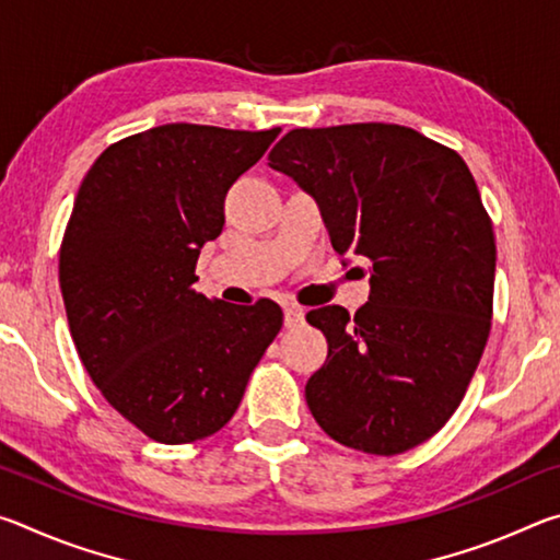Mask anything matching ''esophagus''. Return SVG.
<instances>
[{
    "label": "esophagus",
    "instance_id": "1",
    "mask_svg": "<svg viewBox=\"0 0 560 560\" xmlns=\"http://www.w3.org/2000/svg\"><path fill=\"white\" fill-rule=\"evenodd\" d=\"M303 316H306V311H303L301 306H296V303H287V306H283V320H287L289 328L291 326H299L301 320H303Z\"/></svg>",
    "mask_w": 560,
    "mask_h": 560
}]
</instances>
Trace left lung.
Returning <instances> with one entry per match:
<instances>
[{"label":"left lung","instance_id":"obj_1","mask_svg":"<svg viewBox=\"0 0 560 560\" xmlns=\"http://www.w3.org/2000/svg\"><path fill=\"white\" fill-rule=\"evenodd\" d=\"M269 167L314 197L338 254L373 264L371 299L308 311L328 358L306 402L328 438L368 454L430 440L485 353L497 244L469 167L395 122L289 130Z\"/></svg>","mask_w":560,"mask_h":560}]
</instances>
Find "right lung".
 I'll list each match as a JSON object with an SVG mask.
<instances>
[{
	"label": "right lung",
	"mask_w": 560,
	"mask_h": 560,
	"mask_svg": "<svg viewBox=\"0 0 560 560\" xmlns=\"http://www.w3.org/2000/svg\"><path fill=\"white\" fill-rule=\"evenodd\" d=\"M281 128L167 122L113 143L75 195L59 283L75 350L103 397L150 440L222 430L281 330L273 301H210L192 289L224 197Z\"/></svg>",
	"instance_id": "add662e5"
}]
</instances>
